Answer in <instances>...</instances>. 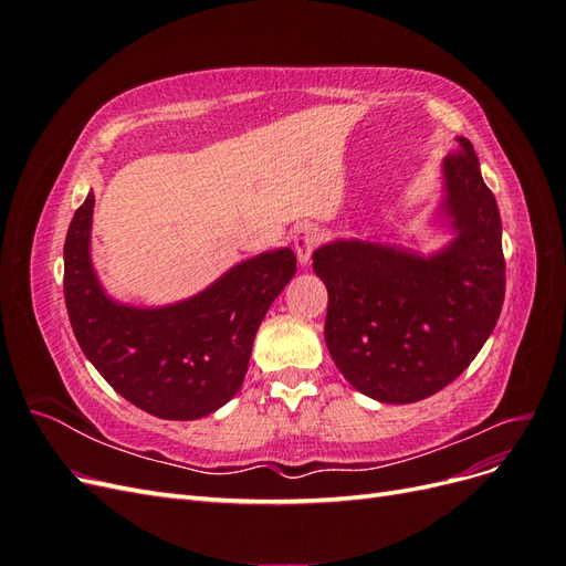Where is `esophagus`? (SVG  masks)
<instances>
[{"label": "esophagus", "instance_id": "1", "mask_svg": "<svg viewBox=\"0 0 566 566\" xmlns=\"http://www.w3.org/2000/svg\"><path fill=\"white\" fill-rule=\"evenodd\" d=\"M318 227L316 224H300L293 233V241H295V252H297V262L302 266H306L312 262V252L318 245Z\"/></svg>", "mask_w": 566, "mask_h": 566}]
</instances>
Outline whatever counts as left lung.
<instances>
[{"instance_id": "8db88e82", "label": "left lung", "mask_w": 566, "mask_h": 566, "mask_svg": "<svg viewBox=\"0 0 566 566\" xmlns=\"http://www.w3.org/2000/svg\"><path fill=\"white\" fill-rule=\"evenodd\" d=\"M434 252L337 238L314 252L328 287L325 345L347 382L380 403H413L451 385L499 323L503 227L476 153L458 136L441 163Z\"/></svg>"}]
</instances>
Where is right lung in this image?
<instances>
[{"mask_svg": "<svg viewBox=\"0 0 566 566\" xmlns=\"http://www.w3.org/2000/svg\"><path fill=\"white\" fill-rule=\"evenodd\" d=\"M94 193L65 235L63 293L73 333L104 380L163 420H198L241 389L256 328L297 271L290 248L233 264L200 293L165 304L113 300L92 264Z\"/></svg>", "mask_w": 566, "mask_h": 566, "instance_id": "add662e5", "label": "right lung"}]
</instances>
